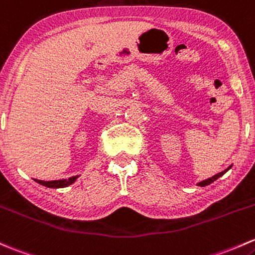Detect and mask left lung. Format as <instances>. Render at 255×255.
<instances>
[{
  "label": "left lung",
  "mask_w": 255,
  "mask_h": 255,
  "mask_svg": "<svg viewBox=\"0 0 255 255\" xmlns=\"http://www.w3.org/2000/svg\"><path fill=\"white\" fill-rule=\"evenodd\" d=\"M231 166H232V165H231ZM231 166H229V167H227L226 170H225V171H222V172L218 173V175H215V176L210 177V178L205 179V181H202V182H199V183H198V186H200V187H205V186H209V184H210V183H213L214 181H216V179L220 178V177H221V176H224L225 173H226L227 171H229L230 168H231Z\"/></svg>",
  "instance_id": "1"
}]
</instances>
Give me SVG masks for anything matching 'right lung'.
<instances>
[{"label": "right lung", "mask_w": 255, "mask_h": 255, "mask_svg": "<svg viewBox=\"0 0 255 255\" xmlns=\"http://www.w3.org/2000/svg\"><path fill=\"white\" fill-rule=\"evenodd\" d=\"M78 177L79 176H73L69 177L68 179H57V181H41V179H34V181L37 182L39 184L47 187V188H64V187H68L69 184L74 183Z\"/></svg>", "instance_id": "right-lung-1"}]
</instances>
